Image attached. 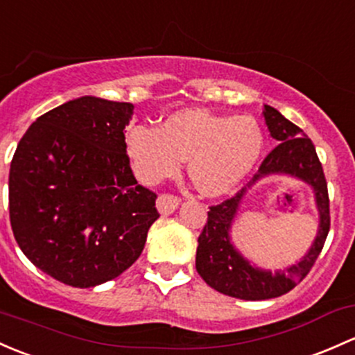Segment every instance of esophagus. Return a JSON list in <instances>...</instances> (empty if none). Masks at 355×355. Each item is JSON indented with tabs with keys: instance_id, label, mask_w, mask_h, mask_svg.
<instances>
[{
	"instance_id": "obj_1",
	"label": "esophagus",
	"mask_w": 355,
	"mask_h": 355,
	"mask_svg": "<svg viewBox=\"0 0 355 355\" xmlns=\"http://www.w3.org/2000/svg\"><path fill=\"white\" fill-rule=\"evenodd\" d=\"M178 204H180V200H178L175 196H170V193H163V196H159L158 199H156V209H158L163 216H168L171 214V212H175V209L178 207Z\"/></svg>"
}]
</instances>
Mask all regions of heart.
<instances>
[{"label": "heart", "instance_id": "1", "mask_svg": "<svg viewBox=\"0 0 355 355\" xmlns=\"http://www.w3.org/2000/svg\"><path fill=\"white\" fill-rule=\"evenodd\" d=\"M125 151L137 180L156 185L180 171L200 193L231 192L255 168L263 151V132L250 115H218L200 109L170 114L159 128L134 125L125 134Z\"/></svg>", "mask_w": 355, "mask_h": 355}]
</instances>
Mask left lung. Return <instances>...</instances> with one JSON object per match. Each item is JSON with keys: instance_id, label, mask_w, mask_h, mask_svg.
<instances>
[{"instance_id": "left-lung-1", "label": "left lung", "mask_w": 355, "mask_h": 355, "mask_svg": "<svg viewBox=\"0 0 355 355\" xmlns=\"http://www.w3.org/2000/svg\"><path fill=\"white\" fill-rule=\"evenodd\" d=\"M263 119L270 136L279 143L263 159L259 173L234 197L207 212V223L199 236L196 268L212 289L245 301H263L289 293L303 281L325 245L330 230L327 180L311 139L270 105H263ZM291 176L309 184L319 211V231L310 248L286 271L272 272L255 266L236 248L230 230L239 214L245 193L268 176Z\"/></svg>"}]
</instances>
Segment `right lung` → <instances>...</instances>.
Instances as JSON below:
<instances>
[{"label": "right lung", "mask_w": 355, "mask_h": 355, "mask_svg": "<svg viewBox=\"0 0 355 355\" xmlns=\"http://www.w3.org/2000/svg\"><path fill=\"white\" fill-rule=\"evenodd\" d=\"M134 105L85 95L40 115L10 166V221L30 262L55 281L95 287L139 259L159 218L137 185L124 129Z\"/></svg>", "instance_id": "obj_1"}]
</instances>
